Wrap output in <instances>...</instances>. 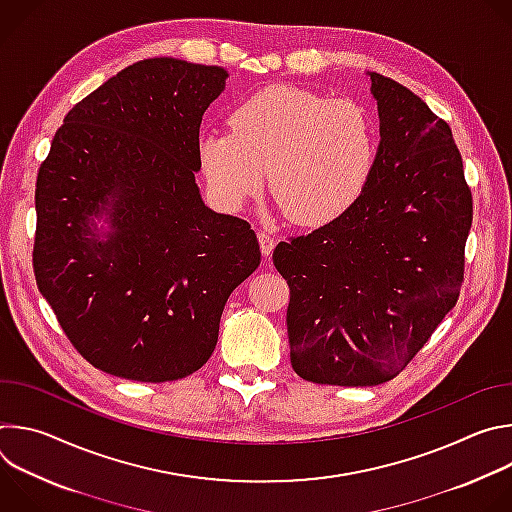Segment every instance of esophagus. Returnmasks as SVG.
I'll list each match as a JSON object with an SVG mask.
<instances>
[{
	"label": "esophagus",
	"mask_w": 512,
	"mask_h": 512,
	"mask_svg": "<svg viewBox=\"0 0 512 512\" xmlns=\"http://www.w3.org/2000/svg\"><path fill=\"white\" fill-rule=\"evenodd\" d=\"M257 239H259V247H261V253L267 257V255L273 251V247H275V239H273V235H271L267 229H259V233H257Z\"/></svg>",
	"instance_id": "1"
}]
</instances>
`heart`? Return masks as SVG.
Returning <instances> with one entry per match:
<instances>
[{
	"label": "heart",
	"instance_id": "b5f03b06",
	"mask_svg": "<svg viewBox=\"0 0 512 512\" xmlns=\"http://www.w3.org/2000/svg\"><path fill=\"white\" fill-rule=\"evenodd\" d=\"M231 131H206L198 160L214 196L237 208L265 184L298 225L342 216L367 188L377 133L369 111L296 87H265L241 101Z\"/></svg>",
	"mask_w": 512,
	"mask_h": 512
}]
</instances>
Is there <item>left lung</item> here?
<instances>
[{
	"instance_id": "8db88e82",
	"label": "left lung",
	"mask_w": 512,
	"mask_h": 512,
	"mask_svg": "<svg viewBox=\"0 0 512 512\" xmlns=\"http://www.w3.org/2000/svg\"><path fill=\"white\" fill-rule=\"evenodd\" d=\"M381 141L360 198L310 235L281 241L294 371L318 385L395 379L456 306L472 192L450 125L371 72Z\"/></svg>"
}]
</instances>
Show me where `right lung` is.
Segmentation results:
<instances>
[{"mask_svg": "<svg viewBox=\"0 0 512 512\" xmlns=\"http://www.w3.org/2000/svg\"><path fill=\"white\" fill-rule=\"evenodd\" d=\"M227 77L139 60L66 113L38 170V289L72 346L113 377L198 371L231 291L261 263L251 225L204 206L194 180L202 115Z\"/></svg>", "mask_w": 512, "mask_h": 512, "instance_id": "1", "label": "right lung"}]
</instances>
